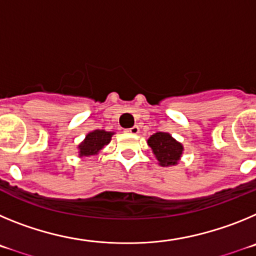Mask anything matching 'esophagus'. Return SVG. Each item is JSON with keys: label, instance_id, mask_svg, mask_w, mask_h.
I'll use <instances>...</instances> for the list:
<instances>
[{"label": "esophagus", "instance_id": "34e87169", "mask_svg": "<svg viewBox=\"0 0 256 256\" xmlns=\"http://www.w3.org/2000/svg\"><path fill=\"white\" fill-rule=\"evenodd\" d=\"M126 132L130 133V134H138L140 128L137 126H132V128H130V130H126Z\"/></svg>", "mask_w": 256, "mask_h": 256}]
</instances>
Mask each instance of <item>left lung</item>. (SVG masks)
Instances as JSON below:
<instances>
[{
    "label": "left lung",
    "mask_w": 256,
    "mask_h": 256,
    "mask_svg": "<svg viewBox=\"0 0 256 256\" xmlns=\"http://www.w3.org/2000/svg\"><path fill=\"white\" fill-rule=\"evenodd\" d=\"M148 144L158 160V164L164 168L177 165L184 150L183 144L166 132L154 133L148 140Z\"/></svg>",
    "instance_id": "1"
}]
</instances>
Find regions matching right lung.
Wrapping results in <instances>:
<instances>
[{
	"label": "right lung",
	"mask_w": 256,
	"mask_h": 256,
	"mask_svg": "<svg viewBox=\"0 0 256 256\" xmlns=\"http://www.w3.org/2000/svg\"><path fill=\"white\" fill-rule=\"evenodd\" d=\"M114 132H108L104 130H94L86 134V138L76 146L78 155L80 159L91 158L100 154V151L110 144Z\"/></svg>",
	"instance_id": "obj_1"
}]
</instances>
